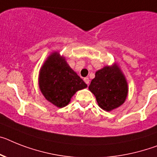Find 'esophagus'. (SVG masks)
<instances>
[{"mask_svg": "<svg viewBox=\"0 0 157 157\" xmlns=\"http://www.w3.org/2000/svg\"><path fill=\"white\" fill-rule=\"evenodd\" d=\"M84 81L86 83L87 85H89V79L88 78V77H85V78H84Z\"/></svg>", "mask_w": 157, "mask_h": 157, "instance_id": "34e87169", "label": "esophagus"}]
</instances>
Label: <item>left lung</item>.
I'll list each match as a JSON object with an SVG mask.
<instances>
[{
  "label": "left lung",
  "instance_id": "obj_1",
  "mask_svg": "<svg viewBox=\"0 0 157 157\" xmlns=\"http://www.w3.org/2000/svg\"><path fill=\"white\" fill-rule=\"evenodd\" d=\"M89 89L101 109L111 112L124 103L128 93L127 80L117 63L96 72Z\"/></svg>",
  "mask_w": 157,
  "mask_h": 157
}]
</instances>
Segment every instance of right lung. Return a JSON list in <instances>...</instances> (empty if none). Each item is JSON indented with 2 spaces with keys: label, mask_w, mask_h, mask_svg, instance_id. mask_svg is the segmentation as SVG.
<instances>
[{
  "label": "right lung",
  "mask_w": 157,
  "mask_h": 157,
  "mask_svg": "<svg viewBox=\"0 0 157 157\" xmlns=\"http://www.w3.org/2000/svg\"><path fill=\"white\" fill-rule=\"evenodd\" d=\"M38 85L44 98L58 108L65 107L77 91L87 87L58 52H52L44 62L39 71Z\"/></svg>",
  "instance_id": "add662e5"
}]
</instances>
